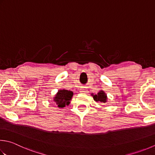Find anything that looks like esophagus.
Listing matches in <instances>:
<instances>
[{
  "label": "esophagus",
  "mask_w": 155,
  "mask_h": 155,
  "mask_svg": "<svg viewBox=\"0 0 155 155\" xmlns=\"http://www.w3.org/2000/svg\"><path fill=\"white\" fill-rule=\"evenodd\" d=\"M80 92L81 93H88V91L84 87H82L80 90Z\"/></svg>",
  "instance_id": "obj_1"
}]
</instances>
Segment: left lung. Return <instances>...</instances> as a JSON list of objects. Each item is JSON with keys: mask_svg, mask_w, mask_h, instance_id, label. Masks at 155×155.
Returning <instances> with one entry per match:
<instances>
[{"mask_svg": "<svg viewBox=\"0 0 155 155\" xmlns=\"http://www.w3.org/2000/svg\"><path fill=\"white\" fill-rule=\"evenodd\" d=\"M93 99L95 100V101L98 102L100 101L101 103H104V104H105L106 102L107 101V94H106L104 91H99V92L97 94V95H94L93 93L92 95Z\"/></svg>", "mask_w": 155, "mask_h": 155, "instance_id": "8db88e82", "label": "left lung"}]
</instances>
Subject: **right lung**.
Listing matches in <instances>:
<instances>
[{"instance_id":"add662e5","label":"right lung","mask_w":155,"mask_h":155,"mask_svg":"<svg viewBox=\"0 0 155 155\" xmlns=\"http://www.w3.org/2000/svg\"><path fill=\"white\" fill-rule=\"evenodd\" d=\"M73 96V92L66 89H60L54 97L53 101L58 107L62 108L71 104V101Z\"/></svg>"}]
</instances>
